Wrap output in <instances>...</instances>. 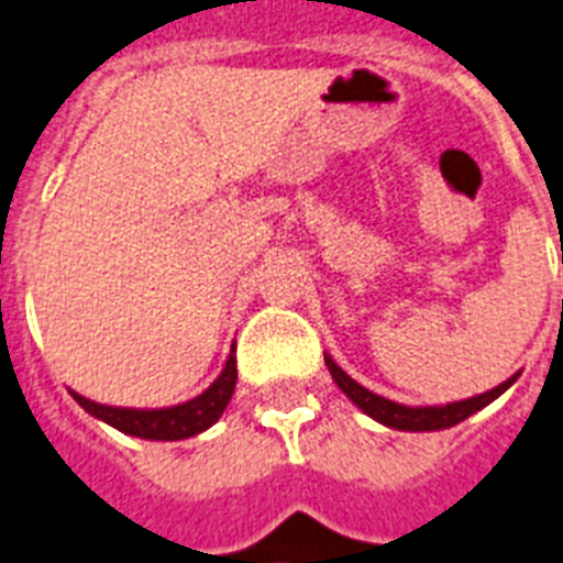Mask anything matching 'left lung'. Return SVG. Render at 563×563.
<instances>
[{
	"mask_svg": "<svg viewBox=\"0 0 563 563\" xmlns=\"http://www.w3.org/2000/svg\"><path fill=\"white\" fill-rule=\"evenodd\" d=\"M325 366L334 377V384L340 386L345 393V398L366 412L368 418H375L384 427H393V430H407V433H430V430H448V427L460 424L465 421L467 416H474L483 407L494 401V398H500L506 389L517 380V375H511L509 380H503L500 386H494L488 393L474 395V398H465V401H453V404H442V407H407V404L389 401L384 395L368 393L366 386H360L352 375H345L343 368L336 366L334 357L325 354Z\"/></svg>",
	"mask_w": 563,
	"mask_h": 563,
	"instance_id": "left-lung-1",
	"label": "left lung"
}]
</instances>
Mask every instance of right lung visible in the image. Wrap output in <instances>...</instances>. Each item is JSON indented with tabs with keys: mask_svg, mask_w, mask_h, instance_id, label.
I'll list each match as a JSON object with an SVG mask.
<instances>
[{
	"mask_svg": "<svg viewBox=\"0 0 563 563\" xmlns=\"http://www.w3.org/2000/svg\"><path fill=\"white\" fill-rule=\"evenodd\" d=\"M235 354V352H232ZM229 354L227 366L214 377V384L200 393L197 398L177 407H159V409H133V407H107L84 398V395L71 393V398L87 409L89 416H96L103 424L115 427L121 433L136 435V439H151V442H179V439H191V435L209 430L220 416L227 404L232 401L238 384V366L235 357Z\"/></svg>",
	"mask_w": 563,
	"mask_h": 563,
	"instance_id": "obj_1",
	"label": "right lung"
}]
</instances>
